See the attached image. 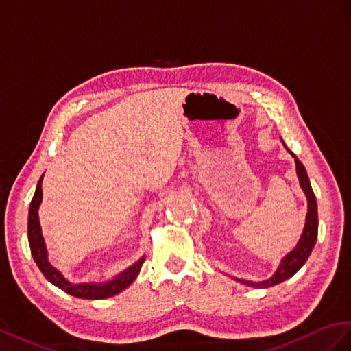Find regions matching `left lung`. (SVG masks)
Instances as JSON below:
<instances>
[{
    "instance_id": "8db88e82",
    "label": "left lung",
    "mask_w": 351,
    "mask_h": 351,
    "mask_svg": "<svg viewBox=\"0 0 351 351\" xmlns=\"http://www.w3.org/2000/svg\"><path fill=\"white\" fill-rule=\"evenodd\" d=\"M288 152H289V149H288ZM289 153H291L293 157L295 158V167H297V175H298V179H300V185H302L303 191L307 197V203H308L304 231H303L302 238H300L297 247L282 260L281 265H279L278 270L272 278H269V279H266V281H262V282H253V281H244V279H237V281L247 284L250 287L267 288V287H272V285H276V284H281V282L285 281V279L291 278L294 274L298 272L300 267H302L306 263V260L308 258L310 253H312V250L316 244V238H317V204H316V198H315L313 189H312V185H310L308 176H307V172H306L303 163L300 162V160L295 157V154L293 152H289Z\"/></svg>"
}]
</instances>
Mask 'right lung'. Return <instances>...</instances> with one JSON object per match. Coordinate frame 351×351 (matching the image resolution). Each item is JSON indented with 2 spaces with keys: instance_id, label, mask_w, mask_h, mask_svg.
I'll return each mask as SVG.
<instances>
[{
  "instance_id": "1",
  "label": "right lung",
  "mask_w": 351,
  "mask_h": 351,
  "mask_svg": "<svg viewBox=\"0 0 351 351\" xmlns=\"http://www.w3.org/2000/svg\"><path fill=\"white\" fill-rule=\"evenodd\" d=\"M43 178L38 181L36 185V191L34 194V198L31 202V207H29V217H27V238H29V245H31V252L34 256V260L36 262L39 270L44 274V276L48 279L49 282H53L56 287L62 288L63 291L67 294H72L79 298H86V300H101L107 297H113L119 294L120 291H123L125 288L131 285L135 278L138 276L139 270H141V266L144 263V257L141 260L128 267L125 272L117 275L112 281H107L103 284H72L69 282L67 279L63 278V275L58 272V270L49 265L48 258H47V250H45V243L41 234V226H39V217H38V208L39 204H41L43 199Z\"/></svg>"
}]
</instances>
